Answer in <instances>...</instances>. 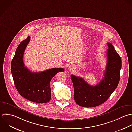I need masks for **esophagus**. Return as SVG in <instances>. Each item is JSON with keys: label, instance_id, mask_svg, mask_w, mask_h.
Listing matches in <instances>:
<instances>
[{"label": "esophagus", "instance_id": "34e87169", "mask_svg": "<svg viewBox=\"0 0 132 132\" xmlns=\"http://www.w3.org/2000/svg\"><path fill=\"white\" fill-rule=\"evenodd\" d=\"M73 69V67L71 66H70L68 67V70H69V71H72Z\"/></svg>", "mask_w": 132, "mask_h": 132}]
</instances>
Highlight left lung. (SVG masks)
Wrapping results in <instances>:
<instances>
[{"instance_id": "1", "label": "left lung", "mask_w": 132, "mask_h": 132, "mask_svg": "<svg viewBox=\"0 0 132 132\" xmlns=\"http://www.w3.org/2000/svg\"><path fill=\"white\" fill-rule=\"evenodd\" d=\"M107 64L103 79L96 85L88 84L82 78L71 75L76 103L93 108L105 102L117 88L120 80L121 59L111 43H108Z\"/></svg>"}]
</instances>
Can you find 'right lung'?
<instances>
[{"mask_svg": "<svg viewBox=\"0 0 132 132\" xmlns=\"http://www.w3.org/2000/svg\"><path fill=\"white\" fill-rule=\"evenodd\" d=\"M30 37L22 40L17 47L11 62V72L14 84L19 94L25 99L36 103H47L51 99L50 83L59 72H64L62 68H53L39 72H32L23 61L26 48Z\"/></svg>", "mask_w": 132, "mask_h": 132, "instance_id": "right-lung-1", "label": "right lung"}]
</instances>
